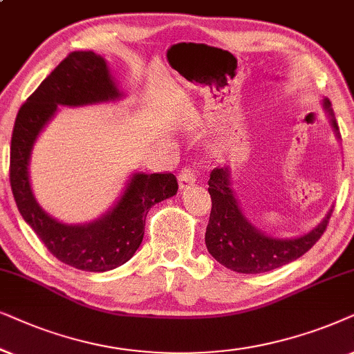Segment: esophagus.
Masks as SVG:
<instances>
[{
  "instance_id": "obj_1",
  "label": "esophagus",
  "mask_w": 354,
  "mask_h": 354,
  "mask_svg": "<svg viewBox=\"0 0 354 354\" xmlns=\"http://www.w3.org/2000/svg\"><path fill=\"white\" fill-rule=\"evenodd\" d=\"M197 174L191 167L183 168L180 171V176H178V181H180V189H187L192 183H196Z\"/></svg>"
}]
</instances>
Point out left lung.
<instances>
[{"instance_id":"1","label":"left lung","mask_w":354,"mask_h":354,"mask_svg":"<svg viewBox=\"0 0 354 354\" xmlns=\"http://www.w3.org/2000/svg\"><path fill=\"white\" fill-rule=\"evenodd\" d=\"M325 108L332 115L330 102ZM333 129L338 134V124L332 115ZM212 210L205 232L207 249L215 261L238 273H263L290 263L303 256L319 241L332 210L317 228L296 239H275L257 232L246 220L233 191L230 189L228 168H214L209 180Z\"/></svg>"}]
</instances>
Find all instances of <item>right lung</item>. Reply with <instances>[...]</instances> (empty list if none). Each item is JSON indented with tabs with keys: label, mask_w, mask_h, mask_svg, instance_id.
I'll return each mask as SVG.
<instances>
[{
	"label": "right lung",
	"mask_w": 354,
	"mask_h": 354,
	"mask_svg": "<svg viewBox=\"0 0 354 354\" xmlns=\"http://www.w3.org/2000/svg\"><path fill=\"white\" fill-rule=\"evenodd\" d=\"M120 97L106 63L93 51H73L19 108L11 138L9 181L22 218L53 256L86 272H106L128 262L144 238L150 207L176 194L173 173L134 174L110 214L91 225H63L37 204L29 185V157L37 134L58 105H87Z\"/></svg>",
	"instance_id": "obj_1"
}]
</instances>
